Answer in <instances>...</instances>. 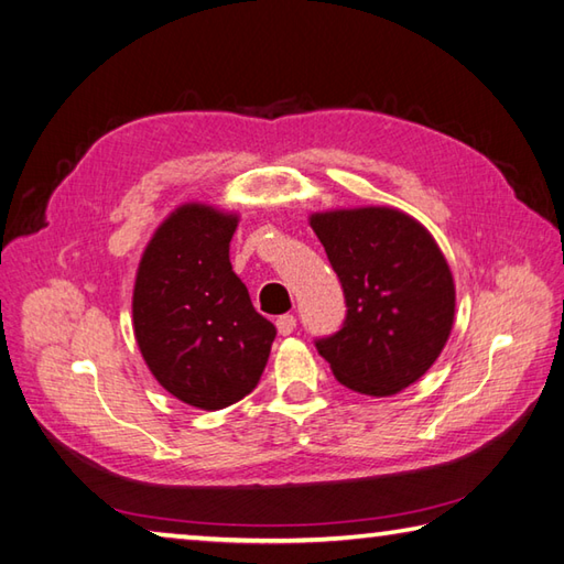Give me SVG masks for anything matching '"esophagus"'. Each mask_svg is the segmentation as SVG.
Masks as SVG:
<instances>
[{"mask_svg": "<svg viewBox=\"0 0 564 564\" xmlns=\"http://www.w3.org/2000/svg\"><path fill=\"white\" fill-rule=\"evenodd\" d=\"M275 327H279L281 335H291L295 330V317L293 315H281L279 321H275Z\"/></svg>", "mask_w": 564, "mask_h": 564, "instance_id": "esophagus-1", "label": "esophagus"}]
</instances>
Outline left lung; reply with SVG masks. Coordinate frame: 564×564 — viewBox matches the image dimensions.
<instances>
[{"instance_id":"obj_1","label":"left lung","mask_w":564,"mask_h":564,"mask_svg":"<svg viewBox=\"0 0 564 564\" xmlns=\"http://www.w3.org/2000/svg\"><path fill=\"white\" fill-rule=\"evenodd\" d=\"M343 283V330L315 347L347 389L392 397L414 384L452 335L456 285L422 221L394 207L311 214Z\"/></svg>"}]
</instances>
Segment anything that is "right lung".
I'll use <instances>...</instances> for the list:
<instances>
[{
  "label": "right lung",
  "mask_w": 564,
  "mask_h": 564,
  "mask_svg": "<svg viewBox=\"0 0 564 564\" xmlns=\"http://www.w3.org/2000/svg\"><path fill=\"white\" fill-rule=\"evenodd\" d=\"M237 212L184 202L148 241L132 289V333L152 377L180 402L217 412L247 397L275 327L231 269Z\"/></svg>",
  "instance_id": "add662e5"
}]
</instances>
